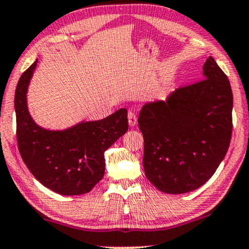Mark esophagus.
<instances>
[{
	"instance_id": "esophagus-1",
	"label": "esophagus",
	"mask_w": 249,
	"mask_h": 249,
	"mask_svg": "<svg viewBox=\"0 0 249 249\" xmlns=\"http://www.w3.org/2000/svg\"><path fill=\"white\" fill-rule=\"evenodd\" d=\"M128 122H129L130 127H135L136 124H138V117H136L134 111H129L128 113Z\"/></svg>"
}]
</instances>
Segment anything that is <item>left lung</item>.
<instances>
[{
	"mask_svg": "<svg viewBox=\"0 0 249 249\" xmlns=\"http://www.w3.org/2000/svg\"><path fill=\"white\" fill-rule=\"evenodd\" d=\"M202 76V81L173 90L165 101L143 104L139 115L145 175L165 194L200 188L231 143V83L213 57L205 60Z\"/></svg>",
	"mask_w": 249,
	"mask_h": 249,
	"instance_id": "1",
	"label": "left lung"
}]
</instances>
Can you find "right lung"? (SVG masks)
<instances>
[{
    "label": "right lung",
    "mask_w": 249,
    "mask_h": 249,
    "mask_svg": "<svg viewBox=\"0 0 249 249\" xmlns=\"http://www.w3.org/2000/svg\"><path fill=\"white\" fill-rule=\"evenodd\" d=\"M38 59L22 73L15 90L17 138L26 166L40 183L63 196L87 194L104 176V152L128 130L127 109L98 121H81L66 129L36 124L27 91Z\"/></svg>",
    "instance_id": "1"
}]
</instances>
